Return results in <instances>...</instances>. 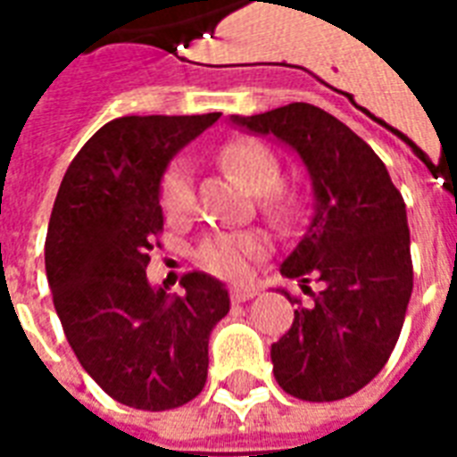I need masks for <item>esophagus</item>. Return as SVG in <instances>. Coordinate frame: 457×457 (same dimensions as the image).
I'll return each instance as SVG.
<instances>
[{
  "label": "esophagus",
  "instance_id": "esophagus-1",
  "mask_svg": "<svg viewBox=\"0 0 457 457\" xmlns=\"http://www.w3.org/2000/svg\"><path fill=\"white\" fill-rule=\"evenodd\" d=\"M257 294H259V288L252 287V284H245V287H232L229 288V301H232V303H245V301H252Z\"/></svg>",
  "mask_w": 457,
  "mask_h": 457
}]
</instances>
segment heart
<instances>
[{"mask_svg":"<svg viewBox=\"0 0 457 457\" xmlns=\"http://www.w3.org/2000/svg\"><path fill=\"white\" fill-rule=\"evenodd\" d=\"M222 169L235 173L259 193V203L269 215L287 218L296 208V195L281 186V161L267 144L254 139H239L220 151ZM159 203L166 218L179 222L193 215L195 190L188 159H176L170 163L159 186ZM267 254V239L257 232H220L203 239L195 249V259L210 274L222 278H242L249 264Z\"/></svg>","mask_w":457,"mask_h":457,"instance_id":"b5f03b06","label":"heart"}]
</instances>
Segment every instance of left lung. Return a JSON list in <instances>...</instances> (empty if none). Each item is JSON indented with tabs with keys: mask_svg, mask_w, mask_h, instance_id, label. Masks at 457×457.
I'll return each mask as SVG.
<instances>
[{
	"mask_svg": "<svg viewBox=\"0 0 457 457\" xmlns=\"http://www.w3.org/2000/svg\"><path fill=\"white\" fill-rule=\"evenodd\" d=\"M232 120L296 149L316 190L311 228L281 264L284 277L303 281L308 301L294 296V323L271 345L274 377L303 402L353 396L382 372L411 298L402 193L372 146L316 104Z\"/></svg>",
	"mask_w": 457,
	"mask_h": 457,
	"instance_id": "left-lung-1",
	"label": "left lung"
}]
</instances>
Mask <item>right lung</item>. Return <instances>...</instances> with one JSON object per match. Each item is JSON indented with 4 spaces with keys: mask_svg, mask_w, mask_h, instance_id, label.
<instances>
[{
    "mask_svg": "<svg viewBox=\"0 0 457 457\" xmlns=\"http://www.w3.org/2000/svg\"><path fill=\"white\" fill-rule=\"evenodd\" d=\"M220 112L120 117L85 141L65 170L46 235V277L78 362L114 402L169 411L208 379V337L228 316L222 281L180 277L183 296L146 281L161 247L166 163Z\"/></svg>",
    "mask_w": 457,
    "mask_h": 457,
    "instance_id": "right-lung-1",
    "label": "right lung"
}]
</instances>
